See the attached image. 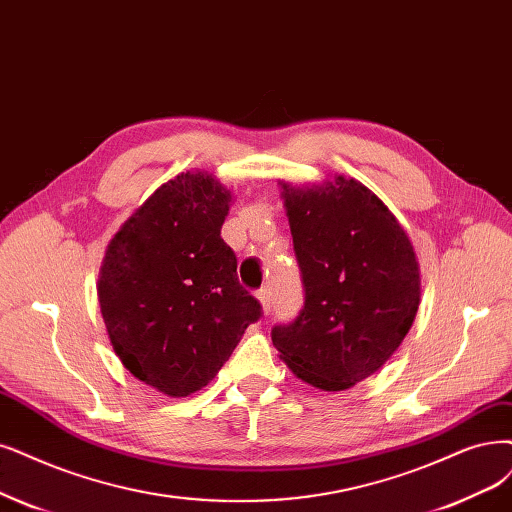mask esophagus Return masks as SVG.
<instances>
[{"mask_svg": "<svg viewBox=\"0 0 512 512\" xmlns=\"http://www.w3.org/2000/svg\"><path fill=\"white\" fill-rule=\"evenodd\" d=\"M257 299H259V304H261V312L268 316V314L272 312V295H270V289H261V291L257 293Z\"/></svg>", "mask_w": 512, "mask_h": 512, "instance_id": "1", "label": "esophagus"}]
</instances>
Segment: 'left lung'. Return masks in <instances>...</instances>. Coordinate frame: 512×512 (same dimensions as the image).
I'll return each mask as SVG.
<instances>
[{
    "label": "left lung",
    "instance_id": "left-lung-1",
    "mask_svg": "<svg viewBox=\"0 0 512 512\" xmlns=\"http://www.w3.org/2000/svg\"><path fill=\"white\" fill-rule=\"evenodd\" d=\"M306 301L272 329L287 367L339 392L373 375L403 344L420 308V263L405 227L361 181H280Z\"/></svg>",
    "mask_w": 512,
    "mask_h": 512
}]
</instances>
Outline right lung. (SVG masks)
I'll list each match as a JSON object with an SVG mask.
<instances>
[{"label": "right lung", "mask_w": 512, "mask_h": 512, "mask_svg": "<svg viewBox=\"0 0 512 512\" xmlns=\"http://www.w3.org/2000/svg\"><path fill=\"white\" fill-rule=\"evenodd\" d=\"M230 202L215 175L187 170L122 223L101 263L97 293L113 352L173 399L211 382L261 316L221 238Z\"/></svg>", "instance_id": "1"}]
</instances>
